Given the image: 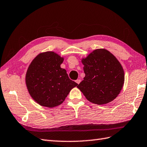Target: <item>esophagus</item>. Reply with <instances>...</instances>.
Masks as SVG:
<instances>
[{
  "label": "esophagus",
  "mask_w": 147,
  "mask_h": 147,
  "mask_svg": "<svg viewBox=\"0 0 147 147\" xmlns=\"http://www.w3.org/2000/svg\"><path fill=\"white\" fill-rule=\"evenodd\" d=\"M80 82H81V80H80V79H78V80H76V83L77 84H79L80 83Z\"/></svg>",
  "instance_id": "esophagus-1"
}]
</instances>
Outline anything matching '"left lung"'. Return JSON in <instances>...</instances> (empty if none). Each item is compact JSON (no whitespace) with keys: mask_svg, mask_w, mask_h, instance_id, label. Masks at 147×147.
I'll return each instance as SVG.
<instances>
[{"mask_svg":"<svg viewBox=\"0 0 147 147\" xmlns=\"http://www.w3.org/2000/svg\"><path fill=\"white\" fill-rule=\"evenodd\" d=\"M85 76L77 88L87 100L98 105L107 104L120 94L125 81L124 70L110 51L96 49L81 58Z\"/></svg>","mask_w":147,"mask_h":147,"instance_id":"8db88e82","label":"left lung"}]
</instances>
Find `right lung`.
Segmentation results:
<instances>
[{"mask_svg":"<svg viewBox=\"0 0 147 147\" xmlns=\"http://www.w3.org/2000/svg\"><path fill=\"white\" fill-rule=\"evenodd\" d=\"M64 57L54 51L39 53L30 63L26 74V84L30 96L37 104L54 108L65 100L78 84L71 80L61 67Z\"/></svg>","mask_w":147,"mask_h":147,"instance_id":"right-lung-1","label":"right lung"}]
</instances>
